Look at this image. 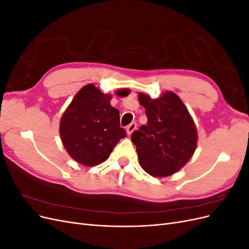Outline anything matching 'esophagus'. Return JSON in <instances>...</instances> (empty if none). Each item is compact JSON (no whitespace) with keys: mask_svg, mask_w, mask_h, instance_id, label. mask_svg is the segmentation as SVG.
<instances>
[{"mask_svg":"<svg viewBox=\"0 0 249 249\" xmlns=\"http://www.w3.org/2000/svg\"><path fill=\"white\" fill-rule=\"evenodd\" d=\"M136 127H137V124L136 123H132V124H130L129 125H127V127H126V133H127V135H129V136H131L132 135V133L136 130Z\"/></svg>","mask_w":249,"mask_h":249,"instance_id":"obj_1","label":"esophagus"}]
</instances>
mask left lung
<instances>
[{
  "label": "left lung",
  "instance_id": "obj_1",
  "mask_svg": "<svg viewBox=\"0 0 249 249\" xmlns=\"http://www.w3.org/2000/svg\"><path fill=\"white\" fill-rule=\"evenodd\" d=\"M147 124L132 134L139 163L148 175L164 178L178 171L191 159L197 145V131L189 111L171 91L153 100L139 93Z\"/></svg>",
  "mask_w": 249,
  "mask_h": 249
}]
</instances>
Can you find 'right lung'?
Returning <instances> with one entry per match:
<instances>
[{
  "instance_id": "right-lung-1",
  "label": "right lung",
  "mask_w": 249,
  "mask_h": 249,
  "mask_svg": "<svg viewBox=\"0 0 249 249\" xmlns=\"http://www.w3.org/2000/svg\"><path fill=\"white\" fill-rule=\"evenodd\" d=\"M116 93L126 96L130 90L120 89ZM111 97L88 84L73 97L60 120L59 132L66 152L85 166L107 160L118 141L125 137L119 111L110 105Z\"/></svg>"
}]
</instances>
